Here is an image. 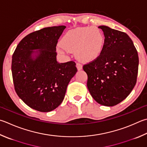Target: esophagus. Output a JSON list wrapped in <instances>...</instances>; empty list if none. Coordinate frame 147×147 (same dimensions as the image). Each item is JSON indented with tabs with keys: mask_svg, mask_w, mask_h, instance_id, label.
<instances>
[{
	"mask_svg": "<svg viewBox=\"0 0 147 147\" xmlns=\"http://www.w3.org/2000/svg\"><path fill=\"white\" fill-rule=\"evenodd\" d=\"M76 66H77V69H78V70H81L82 69V65L81 64V63H77L76 64Z\"/></svg>",
	"mask_w": 147,
	"mask_h": 147,
	"instance_id": "34e87169",
	"label": "esophagus"
}]
</instances>
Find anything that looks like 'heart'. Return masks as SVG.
I'll return each mask as SVG.
<instances>
[{"label": "heart", "instance_id": "b5f03b06", "mask_svg": "<svg viewBox=\"0 0 147 147\" xmlns=\"http://www.w3.org/2000/svg\"><path fill=\"white\" fill-rule=\"evenodd\" d=\"M104 45L101 30L95 27H79L68 31L61 40L62 47L68 52L76 51L79 59L88 61L100 53Z\"/></svg>", "mask_w": 147, "mask_h": 147}]
</instances>
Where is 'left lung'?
<instances>
[{
    "instance_id": "8db88e82",
    "label": "left lung",
    "mask_w": 147,
    "mask_h": 147,
    "mask_svg": "<svg viewBox=\"0 0 147 147\" xmlns=\"http://www.w3.org/2000/svg\"><path fill=\"white\" fill-rule=\"evenodd\" d=\"M104 43L99 56L83 66L88 75L87 86L98 104L114 106L125 99L137 81L139 58L126 33L105 26Z\"/></svg>"
}]
</instances>
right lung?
Listing matches in <instances>:
<instances>
[{
    "instance_id": "add662e5",
    "label": "right lung",
    "mask_w": 147,
    "mask_h": 147,
    "mask_svg": "<svg viewBox=\"0 0 147 147\" xmlns=\"http://www.w3.org/2000/svg\"><path fill=\"white\" fill-rule=\"evenodd\" d=\"M65 28L49 27L30 33L13 54L16 93L25 104L38 111H51L61 104L68 83L77 71L73 61L59 63L56 60V45Z\"/></svg>"
}]
</instances>
